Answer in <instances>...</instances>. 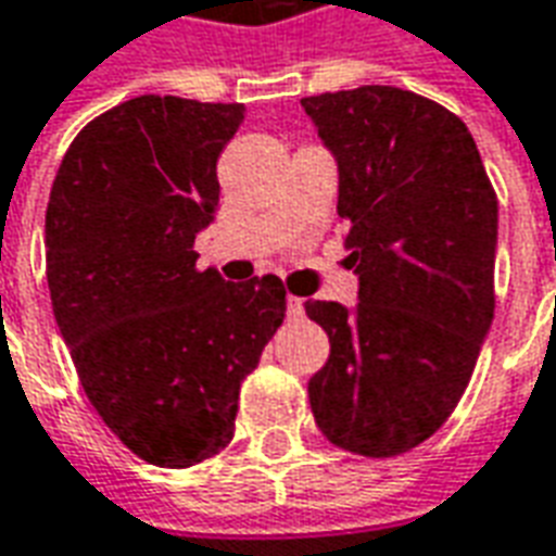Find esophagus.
Returning a JSON list of instances; mask_svg holds the SVG:
<instances>
[{
    "label": "esophagus",
    "instance_id": "obj_1",
    "mask_svg": "<svg viewBox=\"0 0 556 556\" xmlns=\"http://www.w3.org/2000/svg\"><path fill=\"white\" fill-rule=\"evenodd\" d=\"M286 313H289V318H301V315H303V301H301V298H294V294H289V298H286Z\"/></svg>",
    "mask_w": 556,
    "mask_h": 556
}]
</instances>
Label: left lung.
<instances>
[{
    "label": "left lung",
    "mask_w": 556,
    "mask_h": 556,
    "mask_svg": "<svg viewBox=\"0 0 556 556\" xmlns=\"http://www.w3.org/2000/svg\"><path fill=\"white\" fill-rule=\"evenodd\" d=\"M337 160L357 306L309 301L330 357L309 378L327 441L408 453L465 393L494 318L497 195L465 122L393 86L303 98Z\"/></svg>",
    "instance_id": "8db88e82"
}]
</instances>
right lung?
Here are the masks:
<instances>
[{"label":"right lung","mask_w":556,"mask_h":556,"mask_svg":"<svg viewBox=\"0 0 556 556\" xmlns=\"http://www.w3.org/2000/svg\"><path fill=\"white\" fill-rule=\"evenodd\" d=\"M243 103L142 94L83 127L47 205V282L86 396L127 450L190 467L235 434L241 381L286 315L279 277L195 270Z\"/></svg>","instance_id":"1"}]
</instances>
